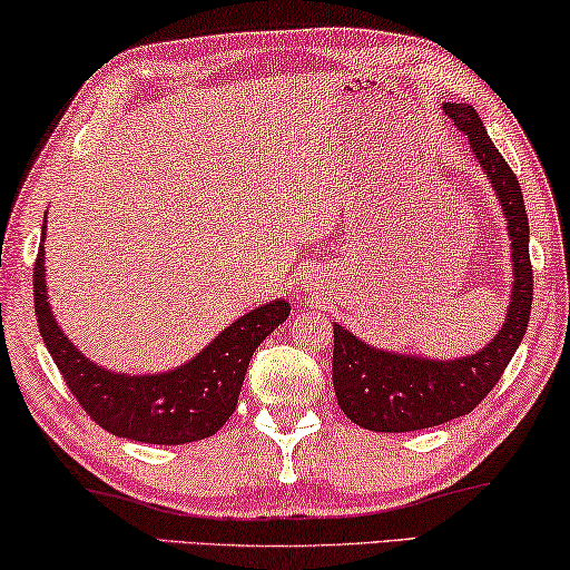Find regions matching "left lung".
<instances>
[{"mask_svg": "<svg viewBox=\"0 0 570 570\" xmlns=\"http://www.w3.org/2000/svg\"><path fill=\"white\" fill-rule=\"evenodd\" d=\"M442 110L468 136L505 214L512 247L510 307L488 346L452 361L373 348L343 325H333V389L338 406L353 424L371 432H416L470 414L500 381L530 321L533 269L520 184L470 102H442Z\"/></svg>", "mask_w": 570, "mask_h": 570, "instance_id": "1", "label": "left lung"}]
</instances>
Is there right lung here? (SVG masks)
Masks as SVG:
<instances>
[{"label":"right lung","instance_id":"1","mask_svg":"<svg viewBox=\"0 0 570 570\" xmlns=\"http://www.w3.org/2000/svg\"><path fill=\"white\" fill-rule=\"evenodd\" d=\"M35 315L55 366L92 422L134 442L186 444L207 440L232 416L252 353L287 321L291 305L273 301L255 307L179 368L128 376L82 356L58 328L45 283V247H40L35 259Z\"/></svg>","mask_w":570,"mask_h":570}]
</instances>
